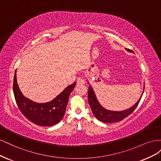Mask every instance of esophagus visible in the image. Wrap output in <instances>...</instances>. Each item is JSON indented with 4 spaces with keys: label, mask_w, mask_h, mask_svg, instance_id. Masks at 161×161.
I'll list each match as a JSON object with an SVG mask.
<instances>
[{
    "label": "esophagus",
    "mask_w": 161,
    "mask_h": 161,
    "mask_svg": "<svg viewBox=\"0 0 161 161\" xmlns=\"http://www.w3.org/2000/svg\"><path fill=\"white\" fill-rule=\"evenodd\" d=\"M76 83L78 85H82V84H85V80L82 79V78H78L77 80H76Z\"/></svg>",
    "instance_id": "obj_1"
}]
</instances>
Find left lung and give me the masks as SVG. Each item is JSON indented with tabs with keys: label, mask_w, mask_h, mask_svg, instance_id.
<instances>
[{
	"label": "left lung",
	"mask_w": 161,
	"mask_h": 161,
	"mask_svg": "<svg viewBox=\"0 0 161 161\" xmlns=\"http://www.w3.org/2000/svg\"><path fill=\"white\" fill-rule=\"evenodd\" d=\"M125 50H127L129 52H133L131 50L126 49V48H125ZM88 83L90 85L89 81H88ZM144 85L142 93L138 101L129 109L123 110V111H111V110H108L104 108L100 104L99 101L97 100L94 90L92 89L91 85H90L89 87L88 101L91 108L92 114H94L95 118L97 119L102 121V122H105V123L117 122V121H119L121 120L124 119L134 111V109L136 108V107L138 106L141 98H142V95L144 93Z\"/></svg>",
	"instance_id": "1"
}]
</instances>
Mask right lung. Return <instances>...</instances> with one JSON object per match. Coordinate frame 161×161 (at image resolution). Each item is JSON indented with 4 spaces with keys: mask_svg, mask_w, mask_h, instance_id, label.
Listing matches in <instances>:
<instances>
[{
    "mask_svg": "<svg viewBox=\"0 0 161 161\" xmlns=\"http://www.w3.org/2000/svg\"><path fill=\"white\" fill-rule=\"evenodd\" d=\"M17 70L13 80V92L19 109L31 122L41 126H52L59 123L64 117L69 97L76 82L68 86L52 101L37 103L24 96L17 80Z\"/></svg>",
    "mask_w": 161,
    "mask_h": 161,
    "instance_id": "1",
    "label": "right lung"
}]
</instances>
